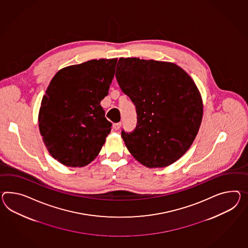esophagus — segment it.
Segmentation results:
<instances>
[{
  "mask_svg": "<svg viewBox=\"0 0 248 248\" xmlns=\"http://www.w3.org/2000/svg\"><path fill=\"white\" fill-rule=\"evenodd\" d=\"M121 125V123H116V124H113V128L115 129V131H118V130L120 129Z\"/></svg>",
  "mask_w": 248,
  "mask_h": 248,
  "instance_id": "1",
  "label": "esophagus"
}]
</instances>
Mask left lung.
Listing matches in <instances>:
<instances>
[{"mask_svg":"<svg viewBox=\"0 0 248 248\" xmlns=\"http://www.w3.org/2000/svg\"><path fill=\"white\" fill-rule=\"evenodd\" d=\"M115 77L137 112L133 133L122 132L128 151L147 168L174 163L193 144L203 114L193 79L174 62L120 58Z\"/></svg>","mask_w":248,"mask_h":248,"instance_id":"8db88e82","label":"left lung"}]
</instances>
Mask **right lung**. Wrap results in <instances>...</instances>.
<instances>
[{
	"instance_id": "right-lung-1",
	"label": "right lung",
	"mask_w": 248,
	"mask_h": 248,
	"mask_svg": "<svg viewBox=\"0 0 248 248\" xmlns=\"http://www.w3.org/2000/svg\"><path fill=\"white\" fill-rule=\"evenodd\" d=\"M117 59L64 67L49 83L38 113L43 141L60 163L81 168L92 162L111 132L100 101L108 95Z\"/></svg>"
}]
</instances>
